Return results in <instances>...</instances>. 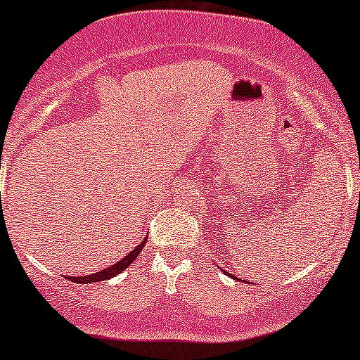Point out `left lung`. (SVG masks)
Masks as SVG:
<instances>
[{
    "label": "left lung",
    "mask_w": 360,
    "mask_h": 360,
    "mask_svg": "<svg viewBox=\"0 0 360 360\" xmlns=\"http://www.w3.org/2000/svg\"><path fill=\"white\" fill-rule=\"evenodd\" d=\"M231 277H233V276H231ZM233 278H234V277H233ZM236 281H238V278H236Z\"/></svg>",
    "instance_id": "obj_1"
}]
</instances>
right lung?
I'll use <instances>...</instances> for the list:
<instances>
[{"mask_svg": "<svg viewBox=\"0 0 360 360\" xmlns=\"http://www.w3.org/2000/svg\"><path fill=\"white\" fill-rule=\"evenodd\" d=\"M148 241V236L144 238V241H141V245H137L134 250H132L131 253H129L127 257H124L122 260L117 262V264L112 265V267L108 269H103L102 272H96L93 274V276H82V277H71L72 282H78V284H90V282H98V281H107V278H112L114 276H117V274H120L122 270H126L129 265L132 264V262L136 260L137 255L141 253V250L144 248V245H146Z\"/></svg>", "mask_w": 360, "mask_h": 360, "instance_id": "add662e5", "label": "right lung"}]
</instances>
